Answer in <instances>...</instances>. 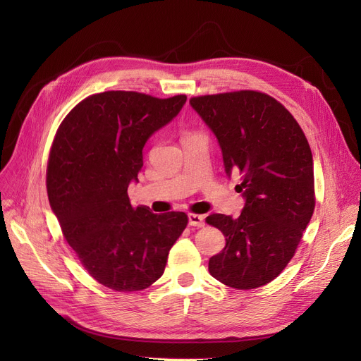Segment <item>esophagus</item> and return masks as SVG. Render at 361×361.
<instances>
[{"label": "esophagus", "instance_id": "1", "mask_svg": "<svg viewBox=\"0 0 361 361\" xmlns=\"http://www.w3.org/2000/svg\"><path fill=\"white\" fill-rule=\"evenodd\" d=\"M188 225L197 226V228H200V226H204V216L197 215V214H190V215H188Z\"/></svg>", "mask_w": 361, "mask_h": 361}]
</instances>
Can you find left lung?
I'll return each mask as SVG.
<instances>
[{
  "instance_id": "1",
  "label": "left lung",
  "mask_w": 361,
  "mask_h": 361,
  "mask_svg": "<svg viewBox=\"0 0 361 361\" xmlns=\"http://www.w3.org/2000/svg\"><path fill=\"white\" fill-rule=\"evenodd\" d=\"M218 139L225 173H240L238 218H206L225 235L209 272L237 290L275 279L295 253L314 209L313 157L298 123L267 93L240 90L190 99Z\"/></svg>"
}]
</instances>
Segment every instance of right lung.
Listing matches in <instances>:
<instances>
[{
	"label": "right lung",
	"mask_w": 361,
	"mask_h": 361,
	"mask_svg": "<svg viewBox=\"0 0 361 361\" xmlns=\"http://www.w3.org/2000/svg\"><path fill=\"white\" fill-rule=\"evenodd\" d=\"M185 94L158 99L109 90L75 105L56 131L47 169L51 209L85 269L116 291H140L164 274L187 225L184 212L152 214L127 195L143 147L173 121Z\"/></svg>",
	"instance_id": "right-lung-1"
}]
</instances>
